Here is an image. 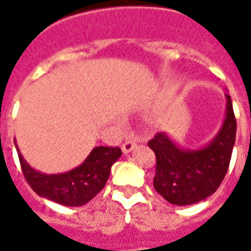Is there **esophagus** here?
I'll return each mask as SVG.
<instances>
[{
  "label": "esophagus",
  "instance_id": "34e87169",
  "mask_svg": "<svg viewBox=\"0 0 251 251\" xmlns=\"http://www.w3.org/2000/svg\"><path fill=\"white\" fill-rule=\"evenodd\" d=\"M137 147V144L134 141H126L122 144V152L127 154V153H130L131 151H134Z\"/></svg>",
  "mask_w": 251,
  "mask_h": 251
}]
</instances>
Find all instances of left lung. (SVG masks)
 I'll return each mask as SVG.
<instances>
[{"mask_svg":"<svg viewBox=\"0 0 251 251\" xmlns=\"http://www.w3.org/2000/svg\"><path fill=\"white\" fill-rule=\"evenodd\" d=\"M235 133L237 121L228 94L223 124L204 147L187 149L180 147L168 133H157L148 142L157 160L153 179L154 189L175 205H191L208 198L226 176Z\"/></svg>","mask_w":251,"mask_h":251,"instance_id":"8db88e82","label":"left lung"}]
</instances>
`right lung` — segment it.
Returning a JSON list of instances; mask_svg holds the SVG:
<instances>
[{"mask_svg": "<svg viewBox=\"0 0 251 251\" xmlns=\"http://www.w3.org/2000/svg\"><path fill=\"white\" fill-rule=\"evenodd\" d=\"M14 145L23 174L32 189L44 199L68 207L86 204L99 194L107 183L111 165L122 154L120 148L95 147L76 168L63 174L47 175L32 168L23 157L16 142Z\"/></svg>", "mask_w": 251, "mask_h": 251, "instance_id": "obj_1", "label": "right lung"}]
</instances>
